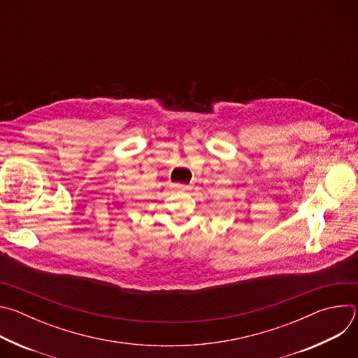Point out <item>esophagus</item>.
Listing matches in <instances>:
<instances>
[{
    "label": "esophagus",
    "mask_w": 358,
    "mask_h": 358,
    "mask_svg": "<svg viewBox=\"0 0 358 358\" xmlns=\"http://www.w3.org/2000/svg\"><path fill=\"white\" fill-rule=\"evenodd\" d=\"M174 188L177 191H188V189H191V187L187 185V184H174Z\"/></svg>",
    "instance_id": "1"
}]
</instances>
